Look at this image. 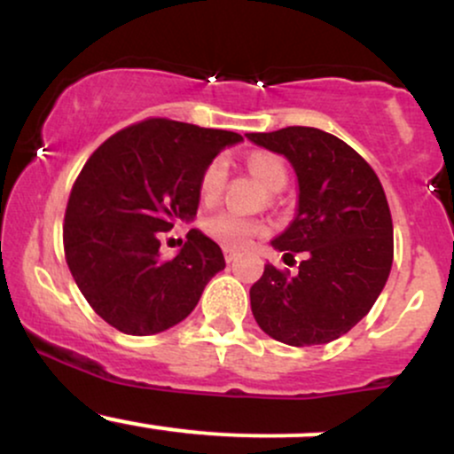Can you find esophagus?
Listing matches in <instances>:
<instances>
[{"mask_svg":"<svg viewBox=\"0 0 454 454\" xmlns=\"http://www.w3.org/2000/svg\"><path fill=\"white\" fill-rule=\"evenodd\" d=\"M223 258H226V262H232V260L239 258V252L232 247H223Z\"/></svg>","mask_w":454,"mask_h":454,"instance_id":"1","label":"esophagus"}]
</instances>
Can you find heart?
Segmentation results:
<instances>
[{
    "instance_id": "obj_1",
    "label": "heart",
    "mask_w": 454,
    "mask_h": 454,
    "mask_svg": "<svg viewBox=\"0 0 454 454\" xmlns=\"http://www.w3.org/2000/svg\"><path fill=\"white\" fill-rule=\"evenodd\" d=\"M247 168L252 170L254 176H258L269 190L279 192L288 181V173L281 160L273 153L256 151L247 158ZM228 181V164L223 158H215L207 164V168L200 175V198L205 202H213L222 194ZM202 231L213 241H217L223 247H245L264 232V223L252 217H243L234 211H220L213 213L202 222Z\"/></svg>"
}]
</instances>
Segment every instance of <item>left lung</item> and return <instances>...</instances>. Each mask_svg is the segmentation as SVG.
<instances>
[{"label":"left lung","instance_id":"8db88e82","mask_svg":"<svg viewBox=\"0 0 454 454\" xmlns=\"http://www.w3.org/2000/svg\"><path fill=\"white\" fill-rule=\"evenodd\" d=\"M247 138L293 164L296 215L270 245L284 256L307 254L296 275L264 267L249 290L252 314L269 337L288 346L337 340L369 314L393 267V220L382 184L350 145L317 128Z\"/></svg>","mask_w":454,"mask_h":454}]
</instances>
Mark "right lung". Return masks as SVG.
Instances as JSON below:
<instances>
[{
    "mask_svg": "<svg viewBox=\"0 0 454 454\" xmlns=\"http://www.w3.org/2000/svg\"><path fill=\"white\" fill-rule=\"evenodd\" d=\"M243 137L170 119L129 126L82 166L64 220V249L78 290L126 335H155L194 311L226 267L220 245L196 228L175 258H160V232L192 222L207 164Z\"/></svg>",
    "mask_w": 454,
    "mask_h": 454,
    "instance_id": "obj_1",
    "label": "right lung"
}]
</instances>
